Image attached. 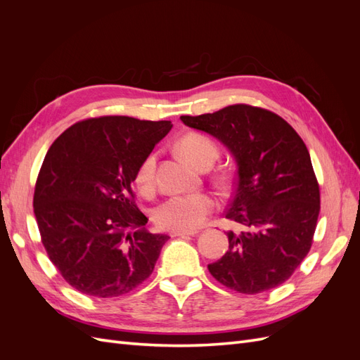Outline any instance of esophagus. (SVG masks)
Listing matches in <instances>:
<instances>
[{"mask_svg": "<svg viewBox=\"0 0 360 360\" xmlns=\"http://www.w3.org/2000/svg\"><path fill=\"white\" fill-rule=\"evenodd\" d=\"M197 234L198 231H172L171 237H193Z\"/></svg>", "mask_w": 360, "mask_h": 360, "instance_id": "esophagus-1", "label": "esophagus"}]
</instances>
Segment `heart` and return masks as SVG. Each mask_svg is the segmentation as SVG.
Segmentation results:
<instances>
[{"label": "heart", "mask_w": 360, "mask_h": 360, "mask_svg": "<svg viewBox=\"0 0 360 360\" xmlns=\"http://www.w3.org/2000/svg\"><path fill=\"white\" fill-rule=\"evenodd\" d=\"M180 153L192 165L201 168L205 163H214L217 146L213 141L201 134H188L179 141ZM158 167L156 153L148 155L135 172V183L143 192H150L155 186ZM216 209V200L207 193L177 195L163 201L153 213L155 224L165 231H195L207 221Z\"/></svg>", "instance_id": "1"}]
</instances>
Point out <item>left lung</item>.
<instances>
[{
  "instance_id": "1",
  "label": "left lung",
  "mask_w": 360,
  "mask_h": 360,
  "mask_svg": "<svg viewBox=\"0 0 360 360\" xmlns=\"http://www.w3.org/2000/svg\"><path fill=\"white\" fill-rule=\"evenodd\" d=\"M180 120L219 141L237 167L225 217L246 231L226 233L230 246L209 264L212 276L243 294L284 284L308 255L320 213L307 146L284 118L249 105Z\"/></svg>"
}]
</instances>
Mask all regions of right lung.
Returning <instances> with one entry per match:
<instances>
[{
    "instance_id": "obj_1",
    "label": "right lung",
    "mask_w": 360,
    "mask_h": 360,
    "mask_svg": "<svg viewBox=\"0 0 360 360\" xmlns=\"http://www.w3.org/2000/svg\"><path fill=\"white\" fill-rule=\"evenodd\" d=\"M171 127L165 120L90 118L49 147L32 201L36 221L53 266L86 296H122L153 271L169 237L146 230L132 183Z\"/></svg>"
}]
</instances>
